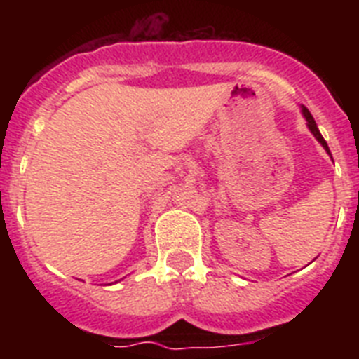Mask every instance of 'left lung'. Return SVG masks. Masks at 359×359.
<instances>
[{"label": "left lung", "instance_id": "obj_1", "mask_svg": "<svg viewBox=\"0 0 359 359\" xmlns=\"http://www.w3.org/2000/svg\"><path fill=\"white\" fill-rule=\"evenodd\" d=\"M300 109H302V115H304V118H306V122H307V128H309V131L313 133V136H315L316 140L320 142V145H322V147L325 149V152H327V154H331V151H329V145H327V142L323 140V136L320 135V131H318V126H316L315 118H313V115H311V113H309V109H307L306 106H302V107H300ZM331 158H332V156H331Z\"/></svg>", "mask_w": 359, "mask_h": 359}]
</instances>
